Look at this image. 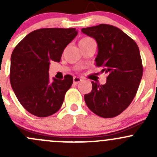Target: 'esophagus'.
Wrapping results in <instances>:
<instances>
[{
  "label": "esophagus",
  "instance_id": "esophagus-1",
  "mask_svg": "<svg viewBox=\"0 0 157 157\" xmlns=\"http://www.w3.org/2000/svg\"><path fill=\"white\" fill-rule=\"evenodd\" d=\"M81 81H82V79L80 78V77H74V83H76V84L78 83H80V82H81Z\"/></svg>",
  "mask_w": 157,
  "mask_h": 157
}]
</instances>
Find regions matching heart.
I'll list each match as a JSON object with an SVG mask.
<instances>
[{
    "instance_id": "obj_1",
    "label": "heart",
    "mask_w": 157,
    "mask_h": 157,
    "mask_svg": "<svg viewBox=\"0 0 157 157\" xmlns=\"http://www.w3.org/2000/svg\"><path fill=\"white\" fill-rule=\"evenodd\" d=\"M93 39H90V38H88V37H85V38H83V39H81L80 40V42H79V45H83V44H85L86 43V42H90V41H92Z\"/></svg>"
}]
</instances>
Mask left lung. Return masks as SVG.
I'll list each match as a JSON object with an SVG mask.
<instances>
[{"instance_id":"obj_1","label":"left lung","mask_w":157,"mask_h":157,"mask_svg":"<svg viewBox=\"0 0 157 157\" xmlns=\"http://www.w3.org/2000/svg\"><path fill=\"white\" fill-rule=\"evenodd\" d=\"M82 33L96 39L97 67L108 74L104 85L92 81L93 89L84 95L88 108L98 116L113 118L129 106L143 76L141 57L137 43L115 26L99 24L83 28Z\"/></svg>"}]
</instances>
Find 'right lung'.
I'll list each match as a JSON object with an SVG mask.
<instances>
[{"mask_svg":"<svg viewBox=\"0 0 157 157\" xmlns=\"http://www.w3.org/2000/svg\"><path fill=\"white\" fill-rule=\"evenodd\" d=\"M75 28H43L29 33L11 55L10 80L23 108L37 117L58 112L73 83V77L49 80L51 61L59 62L64 48L76 37Z\"/></svg>","mask_w":157,"mask_h":157,"instance_id":"add662e5","label":"right lung"}]
</instances>
